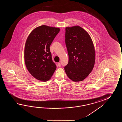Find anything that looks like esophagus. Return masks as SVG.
<instances>
[{
    "label": "esophagus",
    "mask_w": 122,
    "mask_h": 122,
    "mask_svg": "<svg viewBox=\"0 0 122 122\" xmlns=\"http://www.w3.org/2000/svg\"><path fill=\"white\" fill-rule=\"evenodd\" d=\"M57 66H58L59 67H60L61 66V63H57Z\"/></svg>",
    "instance_id": "esophagus-1"
}]
</instances>
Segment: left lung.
Wrapping results in <instances>:
<instances>
[{"mask_svg":"<svg viewBox=\"0 0 122 122\" xmlns=\"http://www.w3.org/2000/svg\"><path fill=\"white\" fill-rule=\"evenodd\" d=\"M65 38L69 57L65 71L73 81H83L95 65V50L92 40L87 32L78 26L66 27Z\"/></svg>","mask_w":122,"mask_h":122,"instance_id":"1","label":"left lung"}]
</instances>
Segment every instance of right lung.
<instances>
[{
	"label": "right lung",
	"mask_w": 122,
	"mask_h": 122,
	"mask_svg": "<svg viewBox=\"0 0 122 122\" xmlns=\"http://www.w3.org/2000/svg\"><path fill=\"white\" fill-rule=\"evenodd\" d=\"M59 28L42 25L34 29L26 41L24 60L29 72L42 81L49 80L56 69L50 46L60 31Z\"/></svg>",
	"instance_id": "add662e5"
}]
</instances>
